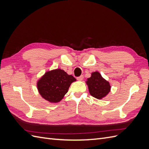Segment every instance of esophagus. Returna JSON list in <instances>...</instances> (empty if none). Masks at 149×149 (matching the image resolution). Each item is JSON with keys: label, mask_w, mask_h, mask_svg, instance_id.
I'll list each match as a JSON object with an SVG mask.
<instances>
[{"label": "esophagus", "mask_w": 149, "mask_h": 149, "mask_svg": "<svg viewBox=\"0 0 149 149\" xmlns=\"http://www.w3.org/2000/svg\"><path fill=\"white\" fill-rule=\"evenodd\" d=\"M83 78H84L83 75H81L80 76H79V77L77 78V79H78V81H82V80L83 79Z\"/></svg>", "instance_id": "obj_1"}]
</instances>
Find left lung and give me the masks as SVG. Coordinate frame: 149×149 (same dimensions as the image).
<instances>
[{
  "label": "left lung",
  "mask_w": 149,
  "mask_h": 149,
  "mask_svg": "<svg viewBox=\"0 0 149 149\" xmlns=\"http://www.w3.org/2000/svg\"><path fill=\"white\" fill-rule=\"evenodd\" d=\"M87 84L90 94L97 100L106 97L111 91V86L98 71L93 72L91 77L87 79Z\"/></svg>",
  "instance_id": "left-lung-1"
}]
</instances>
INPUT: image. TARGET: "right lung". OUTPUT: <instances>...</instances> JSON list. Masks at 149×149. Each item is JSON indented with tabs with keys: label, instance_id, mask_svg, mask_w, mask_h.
<instances>
[{
	"label": "right lung",
	"instance_id": "add662e5",
	"mask_svg": "<svg viewBox=\"0 0 149 149\" xmlns=\"http://www.w3.org/2000/svg\"><path fill=\"white\" fill-rule=\"evenodd\" d=\"M76 79L61 69L46 72L37 81V86L41 96L51 103H57L64 97L71 84Z\"/></svg>",
	"mask_w": 149,
	"mask_h": 149
}]
</instances>
